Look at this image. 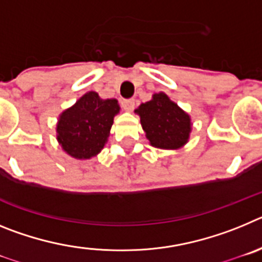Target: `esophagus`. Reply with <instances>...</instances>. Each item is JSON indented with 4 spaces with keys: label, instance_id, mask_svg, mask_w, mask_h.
Returning <instances> with one entry per match:
<instances>
[{
    "label": "esophagus",
    "instance_id": "obj_1",
    "mask_svg": "<svg viewBox=\"0 0 262 262\" xmlns=\"http://www.w3.org/2000/svg\"><path fill=\"white\" fill-rule=\"evenodd\" d=\"M134 106H135V99L128 98L122 101V107H123L126 111H131L134 108Z\"/></svg>",
    "mask_w": 262,
    "mask_h": 262
}]
</instances>
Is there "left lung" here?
Segmentation results:
<instances>
[{"label": "left lung", "instance_id": "8db88e82", "mask_svg": "<svg viewBox=\"0 0 262 262\" xmlns=\"http://www.w3.org/2000/svg\"><path fill=\"white\" fill-rule=\"evenodd\" d=\"M135 111L140 115L143 129L154 147L177 149L187 142L190 118L166 94H154L151 101L142 103Z\"/></svg>", "mask_w": 262, "mask_h": 262}]
</instances>
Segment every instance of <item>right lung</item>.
<instances>
[{
  "label": "right lung",
  "mask_w": 262,
  "mask_h": 262,
  "mask_svg": "<svg viewBox=\"0 0 262 262\" xmlns=\"http://www.w3.org/2000/svg\"><path fill=\"white\" fill-rule=\"evenodd\" d=\"M118 113L117 99H101L96 92L82 96L60 115L57 140L62 149L76 159L96 156L105 145Z\"/></svg>",
  "instance_id": "obj_1"
}]
</instances>
